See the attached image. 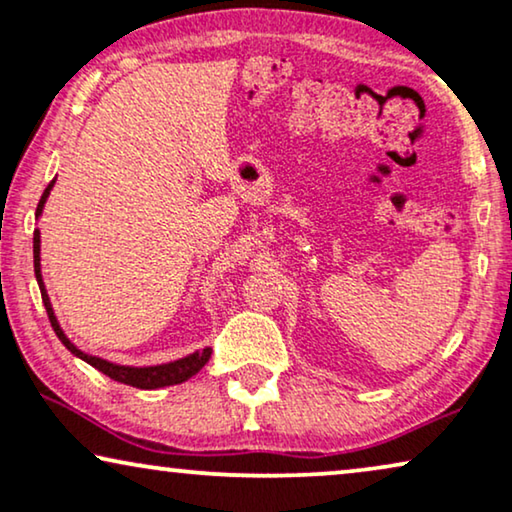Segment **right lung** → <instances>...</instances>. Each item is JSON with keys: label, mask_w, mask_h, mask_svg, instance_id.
Instances as JSON below:
<instances>
[{"label": "right lung", "mask_w": 512, "mask_h": 512, "mask_svg": "<svg viewBox=\"0 0 512 512\" xmlns=\"http://www.w3.org/2000/svg\"><path fill=\"white\" fill-rule=\"evenodd\" d=\"M55 184V179L51 184L46 186L44 195H41L39 205H37V216L41 214V209L46 205V198L48 193H51V188ZM39 230H34V275H37V282H39V289H41V300H44V307H46V314L48 319H51V326L55 335H58L62 345H65L69 352L79 356L90 366L100 370L111 380L116 382H123V384H130V387H137V389H160V387H170V384H181L186 382L188 377H193L198 370L205 366L209 361V356H212V349H202V352H195L191 356H186V359H179V361H172V363H163V366H149V368H130V366H116V363H109L104 359H97V356H88L83 354L81 349H76L72 342L67 340V335L62 333V328L58 326V319H55L53 314V307H51V300H48V293L44 289V279H41V265H39Z\"/></svg>", "instance_id": "right-lung-1"}]
</instances>
